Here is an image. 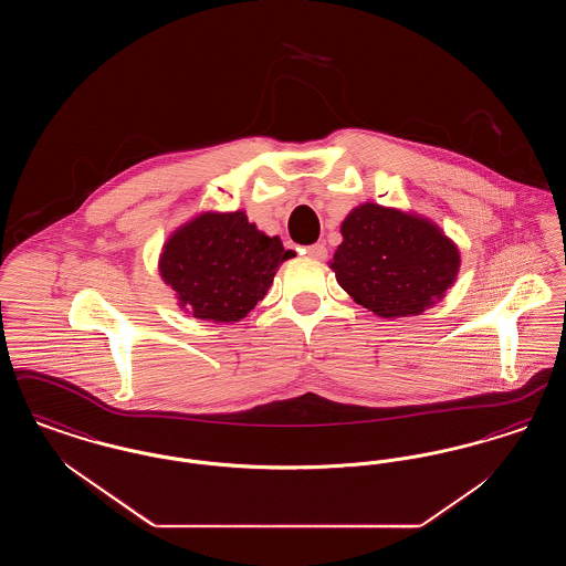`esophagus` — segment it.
<instances>
[{
    "label": "esophagus",
    "instance_id": "obj_1",
    "mask_svg": "<svg viewBox=\"0 0 566 566\" xmlns=\"http://www.w3.org/2000/svg\"><path fill=\"white\" fill-rule=\"evenodd\" d=\"M303 250H305L303 254H307L310 259H318V261L326 259V245L324 243H312V245H305Z\"/></svg>",
    "mask_w": 566,
    "mask_h": 566
}]
</instances>
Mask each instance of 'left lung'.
<instances>
[{
  "instance_id": "obj_1",
  "label": "left lung",
  "mask_w": 566,
  "mask_h": 566,
  "mask_svg": "<svg viewBox=\"0 0 566 566\" xmlns=\"http://www.w3.org/2000/svg\"><path fill=\"white\" fill-rule=\"evenodd\" d=\"M331 270L339 286L381 318L418 316L454 284L457 243L422 216L363 203L342 222Z\"/></svg>"
}]
</instances>
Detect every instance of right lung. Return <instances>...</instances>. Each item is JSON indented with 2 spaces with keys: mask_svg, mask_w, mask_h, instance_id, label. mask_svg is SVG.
I'll return each mask as SVG.
<instances>
[{
  "mask_svg": "<svg viewBox=\"0 0 566 566\" xmlns=\"http://www.w3.org/2000/svg\"><path fill=\"white\" fill-rule=\"evenodd\" d=\"M293 256L243 212H206L163 245L159 271L192 318L238 323L268 295L277 268Z\"/></svg>",
  "mask_w": 566,
  "mask_h": 566,
  "instance_id": "add662e5",
  "label": "right lung"
}]
</instances>
